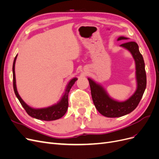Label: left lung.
Wrapping results in <instances>:
<instances>
[{
  "instance_id": "obj_1",
  "label": "left lung",
  "mask_w": 159,
  "mask_h": 159,
  "mask_svg": "<svg viewBox=\"0 0 159 159\" xmlns=\"http://www.w3.org/2000/svg\"><path fill=\"white\" fill-rule=\"evenodd\" d=\"M129 40L128 38L120 36L117 40ZM131 53L135 63V76L137 89L134 93L125 101L119 102L111 98L103 86L88 78L91 93L95 108L107 117H119L132 112L135 109L143 97L147 86V76L145 62L139 52V46L134 42H127L120 45Z\"/></svg>"
}]
</instances>
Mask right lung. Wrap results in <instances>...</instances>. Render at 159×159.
<instances>
[{
    "label": "right lung",
    "mask_w": 159,
    "mask_h": 159,
    "mask_svg": "<svg viewBox=\"0 0 159 159\" xmlns=\"http://www.w3.org/2000/svg\"><path fill=\"white\" fill-rule=\"evenodd\" d=\"M17 54L14 57L13 66H12V73H13V88L16 98L21 103L22 106L26 110V113L33 118H35L42 121H54L62 117L66 114L68 108V93L72 86L78 80L77 78H72L68 84H67L63 95L60 100L56 104H54L48 107L44 108H33L27 105L19 95L16 84V76H15V63L17 58Z\"/></svg>",
    "instance_id": "1"
}]
</instances>
